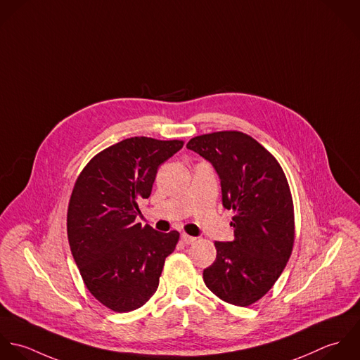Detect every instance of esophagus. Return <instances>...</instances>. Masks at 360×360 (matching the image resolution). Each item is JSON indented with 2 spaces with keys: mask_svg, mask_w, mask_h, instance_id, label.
<instances>
[{
  "mask_svg": "<svg viewBox=\"0 0 360 360\" xmlns=\"http://www.w3.org/2000/svg\"><path fill=\"white\" fill-rule=\"evenodd\" d=\"M181 239H182V242L186 243V245L193 243V242L196 240V238H193V236H191V235H188V233H181Z\"/></svg>",
  "mask_w": 360,
  "mask_h": 360,
  "instance_id": "esophagus-1",
  "label": "esophagus"
}]
</instances>
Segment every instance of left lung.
<instances>
[{
	"mask_svg": "<svg viewBox=\"0 0 360 360\" xmlns=\"http://www.w3.org/2000/svg\"><path fill=\"white\" fill-rule=\"evenodd\" d=\"M186 147L213 164L222 206L235 213V239L214 243L216 262L203 271L205 284L226 303L249 306L273 288L292 253L295 218L287 176L270 151L238 131L200 135Z\"/></svg>",
	"mask_w": 360,
	"mask_h": 360,
	"instance_id": "1",
	"label": "left lung"
}]
</instances>
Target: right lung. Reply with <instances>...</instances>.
Here are the masks:
<instances>
[{
  "label": "right lung",
  "mask_w": 360,
  "mask_h": 360,
  "mask_svg": "<svg viewBox=\"0 0 360 360\" xmlns=\"http://www.w3.org/2000/svg\"><path fill=\"white\" fill-rule=\"evenodd\" d=\"M182 141L135 136L96 154L73 186L67 229L73 260L86 288L105 307L127 313L154 295L165 257L179 232L136 222L158 167Z\"/></svg>",
  "instance_id": "1"
}]
</instances>
